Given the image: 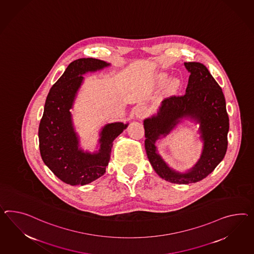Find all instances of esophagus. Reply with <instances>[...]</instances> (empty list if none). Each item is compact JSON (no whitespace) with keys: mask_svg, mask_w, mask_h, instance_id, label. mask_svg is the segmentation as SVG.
Returning <instances> with one entry per match:
<instances>
[{"mask_svg":"<svg viewBox=\"0 0 254 254\" xmlns=\"http://www.w3.org/2000/svg\"><path fill=\"white\" fill-rule=\"evenodd\" d=\"M134 115H135V117L139 118V119L143 118L146 115V110L143 107H137L134 111Z\"/></svg>","mask_w":254,"mask_h":254,"instance_id":"1","label":"esophagus"}]
</instances>
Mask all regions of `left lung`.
<instances>
[{"mask_svg":"<svg viewBox=\"0 0 254 254\" xmlns=\"http://www.w3.org/2000/svg\"><path fill=\"white\" fill-rule=\"evenodd\" d=\"M190 72L186 93L165 98L156 115L143 121L144 147L153 169L162 179L177 184L202 181L221 162L228 149L229 129L226 100L221 87L208 69L200 63H184ZM182 118L200 124L204 142L202 155L194 167L185 174L170 169L157 153L154 143L165 136Z\"/></svg>","mask_w":254,"mask_h":254,"instance_id":"obj_1","label":"left lung"}]
</instances>
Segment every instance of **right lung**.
<instances>
[{"instance_id":"obj_1","label":"right lung","mask_w":254,"mask_h":254,"mask_svg":"<svg viewBox=\"0 0 254 254\" xmlns=\"http://www.w3.org/2000/svg\"><path fill=\"white\" fill-rule=\"evenodd\" d=\"M109 65L98 59L73 61L52 85L46 99L39 127L40 155L54 175L72 186L88 184L104 175L111 158L112 142L128 126L123 123L105 125L97 153L84 152L78 147L79 139L73 129L70 110L83 83L82 75Z\"/></svg>"}]
</instances>
